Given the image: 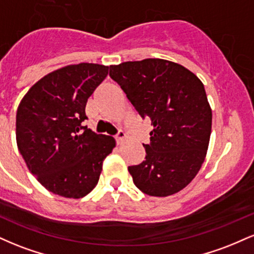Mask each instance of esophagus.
I'll use <instances>...</instances> for the list:
<instances>
[{"label": "esophagus", "instance_id": "obj_1", "mask_svg": "<svg viewBox=\"0 0 254 254\" xmlns=\"http://www.w3.org/2000/svg\"><path fill=\"white\" fill-rule=\"evenodd\" d=\"M127 132H124V131H119V132L116 135V141H117L118 144H122L123 142L127 139Z\"/></svg>", "mask_w": 254, "mask_h": 254}]
</instances>
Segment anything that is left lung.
I'll return each instance as SVG.
<instances>
[{
  "mask_svg": "<svg viewBox=\"0 0 254 254\" xmlns=\"http://www.w3.org/2000/svg\"><path fill=\"white\" fill-rule=\"evenodd\" d=\"M115 80L142 118H150L145 160L129 166L143 193L167 197L182 191L202 167L212 113L202 81L180 64L147 58L110 66Z\"/></svg>",
  "mask_w": 254,
  "mask_h": 254,
  "instance_id": "obj_1",
  "label": "left lung"
}]
</instances>
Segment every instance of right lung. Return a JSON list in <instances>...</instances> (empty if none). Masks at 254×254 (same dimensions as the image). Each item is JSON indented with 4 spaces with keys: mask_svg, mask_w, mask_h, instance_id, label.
Returning a JSON list of instances; mask_svg holds the SVG:
<instances>
[{
    "mask_svg": "<svg viewBox=\"0 0 254 254\" xmlns=\"http://www.w3.org/2000/svg\"><path fill=\"white\" fill-rule=\"evenodd\" d=\"M109 66L70 64L45 75L28 89L16 111V144L44 188L82 198L97 186L103 162L116 147L111 136L83 127L87 100Z\"/></svg>",
    "mask_w": 254,
    "mask_h": 254,
    "instance_id": "obj_1",
    "label": "right lung"
}]
</instances>
